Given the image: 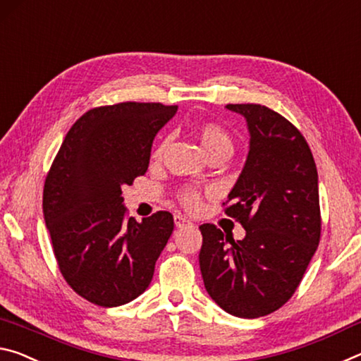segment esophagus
<instances>
[{
  "label": "esophagus",
  "instance_id": "esophagus-1",
  "mask_svg": "<svg viewBox=\"0 0 361 361\" xmlns=\"http://www.w3.org/2000/svg\"><path fill=\"white\" fill-rule=\"evenodd\" d=\"M174 224H176V227L177 228H180V227H184V226H190V221L187 219V217H184V216H180V214H176L174 216Z\"/></svg>",
  "mask_w": 361,
  "mask_h": 361
}]
</instances>
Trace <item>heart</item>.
<instances>
[{
    "label": "heart",
    "mask_w": 361,
    "mask_h": 361,
    "mask_svg": "<svg viewBox=\"0 0 361 361\" xmlns=\"http://www.w3.org/2000/svg\"><path fill=\"white\" fill-rule=\"evenodd\" d=\"M195 131H197L203 150L208 153V157L214 155L217 152H232V137H230L226 129L221 125H217V123H202V125L197 126ZM166 142L168 140L164 139L155 147V150L152 153L153 159H159L163 157ZM179 202L187 209H198L200 204H202V195L195 190V188H182L179 192Z\"/></svg>",
    "instance_id": "obj_1"
}]
</instances>
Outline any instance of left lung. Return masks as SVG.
I'll list each match as a JSON object with an SVG mask.
<instances>
[{
  "label": "left lung",
  "instance_id": "left-lung-1",
  "mask_svg": "<svg viewBox=\"0 0 361 361\" xmlns=\"http://www.w3.org/2000/svg\"><path fill=\"white\" fill-rule=\"evenodd\" d=\"M227 109L250 129L245 168L222 203L246 235L233 240L214 224L200 226V269L221 309L259 318L291 299L320 243L318 174L309 144L285 116L259 104Z\"/></svg>",
  "mask_w": 361,
  "mask_h": 361
}]
</instances>
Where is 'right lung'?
Instances as JSON below:
<instances>
[{
    "label": "right lung",
    "instance_id": "add662e5",
    "mask_svg": "<svg viewBox=\"0 0 361 361\" xmlns=\"http://www.w3.org/2000/svg\"><path fill=\"white\" fill-rule=\"evenodd\" d=\"M177 105L121 102L87 110L65 135L43 190V214L65 281L100 307L149 288L173 214L128 217L123 188L147 173L152 142Z\"/></svg>",
    "mask_w": 361,
    "mask_h": 361
}]
</instances>
